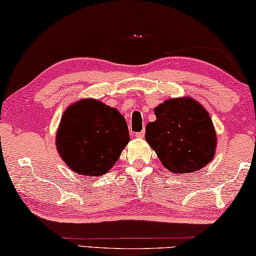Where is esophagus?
<instances>
[{"label":"esophagus","instance_id":"1","mask_svg":"<svg viewBox=\"0 0 256 256\" xmlns=\"http://www.w3.org/2000/svg\"><path fill=\"white\" fill-rule=\"evenodd\" d=\"M144 136H145V132L144 130L140 132H136V137L137 138H144Z\"/></svg>","mask_w":256,"mask_h":256}]
</instances>
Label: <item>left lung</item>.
I'll return each mask as SVG.
<instances>
[{"instance_id":"1","label":"left lung","mask_w":256,"mask_h":256,"mask_svg":"<svg viewBox=\"0 0 256 256\" xmlns=\"http://www.w3.org/2000/svg\"><path fill=\"white\" fill-rule=\"evenodd\" d=\"M156 120L146 126L145 140L163 166L174 174H192L216 156V132L208 112L188 96L169 98L154 108Z\"/></svg>"}]
</instances>
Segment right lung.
Segmentation results:
<instances>
[{"mask_svg":"<svg viewBox=\"0 0 256 256\" xmlns=\"http://www.w3.org/2000/svg\"><path fill=\"white\" fill-rule=\"evenodd\" d=\"M130 140L124 116L95 98H82L66 108L58 124V156L74 174L100 177L111 170Z\"/></svg>","mask_w":256,"mask_h":256,"instance_id":"1","label":"right lung"}]
</instances>
